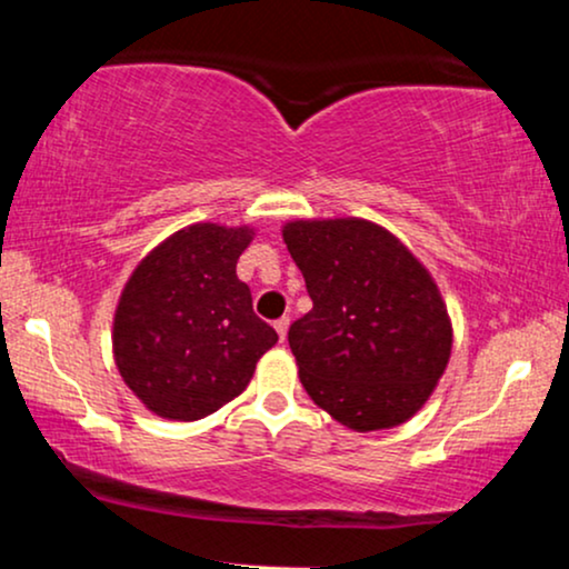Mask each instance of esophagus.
<instances>
[{"mask_svg":"<svg viewBox=\"0 0 569 569\" xmlns=\"http://www.w3.org/2000/svg\"><path fill=\"white\" fill-rule=\"evenodd\" d=\"M272 326H276V331H278V339H280V342H283L286 335H289V318H278V321L272 323Z\"/></svg>","mask_w":569,"mask_h":569,"instance_id":"obj_1","label":"esophagus"}]
</instances>
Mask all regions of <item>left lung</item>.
I'll return each mask as SVG.
<instances>
[{
    "instance_id": "1",
    "label": "left lung",
    "mask_w": 569,
    "mask_h": 569,
    "mask_svg": "<svg viewBox=\"0 0 569 569\" xmlns=\"http://www.w3.org/2000/svg\"><path fill=\"white\" fill-rule=\"evenodd\" d=\"M283 243L312 299L289 329L307 396L358 433L415 417L452 356V321L426 264L356 217L286 221Z\"/></svg>"
}]
</instances>
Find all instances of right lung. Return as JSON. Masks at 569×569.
Here are the masks:
<instances>
[{"mask_svg":"<svg viewBox=\"0 0 569 569\" xmlns=\"http://www.w3.org/2000/svg\"><path fill=\"white\" fill-rule=\"evenodd\" d=\"M253 227L198 221L154 246L114 310L112 352L133 396L162 420L192 422L251 382L278 335L253 316L238 278Z\"/></svg>","mask_w":569,"mask_h":569,"instance_id":"1","label":"right lung"}]
</instances>
